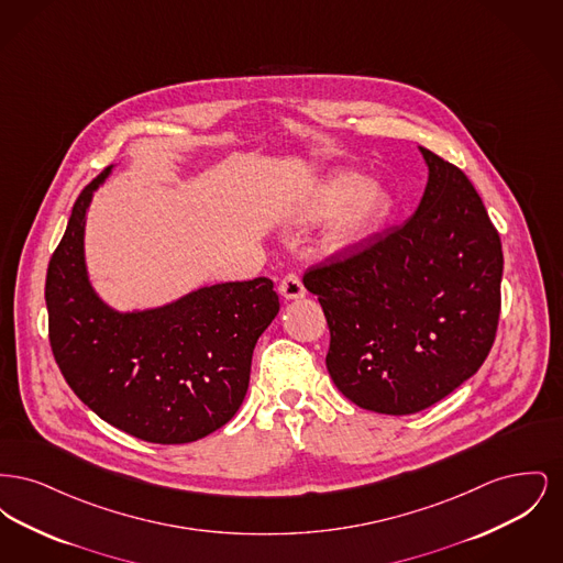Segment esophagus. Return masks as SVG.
Returning a JSON list of instances; mask_svg holds the SVG:
<instances>
[{
  "label": "esophagus",
  "mask_w": 563,
  "mask_h": 563,
  "mask_svg": "<svg viewBox=\"0 0 563 563\" xmlns=\"http://www.w3.org/2000/svg\"><path fill=\"white\" fill-rule=\"evenodd\" d=\"M280 295L285 299H299L306 295V287L301 283V278L297 274H287L283 280H280V287H278Z\"/></svg>",
  "instance_id": "34e87169"
}]
</instances>
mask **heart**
<instances>
[{
	"label": "heart",
	"mask_w": 563,
	"mask_h": 563,
	"mask_svg": "<svg viewBox=\"0 0 563 563\" xmlns=\"http://www.w3.org/2000/svg\"><path fill=\"white\" fill-rule=\"evenodd\" d=\"M388 209L390 198L386 189L375 184L365 186V179L356 173H338L312 191L301 219L314 223L342 210L331 234L333 246L342 249L365 241L386 219Z\"/></svg>",
	"instance_id": "obj_1"
}]
</instances>
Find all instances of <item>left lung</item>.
I'll use <instances>...</instances> for the list:
<instances>
[{"instance_id":"8db88e82","label":"left lung","mask_w":563,"mask_h":563,"mask_svg":"<svg viewBox=\"0 0 563 563\" xmlns=\"http://www.w3.org/2000/svg\"><path fill=\"white\" fill-rule=\"evenodd\" d=\"M420 152L429 184L411 219L303 274L329 324L333 384L388 416L422 411L477 374L500 319L498 230L468 177Z\"/></svg>"}]
</instances>
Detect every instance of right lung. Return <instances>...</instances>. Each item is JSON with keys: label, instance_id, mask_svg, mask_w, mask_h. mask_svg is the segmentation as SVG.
<instances>
[{"label": "right lung", "instance_id": "1", "mask_svg": "<svg viewBox=\"0 0 563 563\" xmlns=\"http://www.w3.org/2000/svg\"><path fill=\"white\" fill-rule=\"evenodd\" d=\"M108 166L81 189L46 274L48 335L71 390L101 420L141 441L179 445L239 411L253 349L278 314L269 278L221 283L143 312H115L92 291L84 225Z\"/></svg>", "mask_w": 563, "mask_h": 563}]
</instances>
